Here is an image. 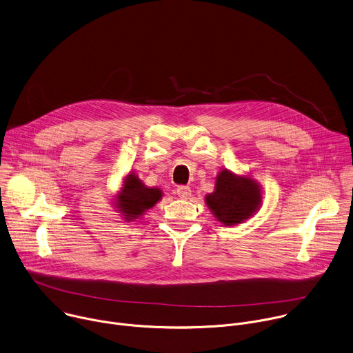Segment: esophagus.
<instances>
[{
  "label": "esophagus",
  "mask_w": 353,
  "mask_h": 353,
  "mask_svg": "<svg viewBox=\"0 0 353 353\" xmlns=\"http://www.w3.org/2000/svg\"><path fill=\"white\" fill-rule=\"evenodd\" d=\"M176 192H177V195H179L180 198L185 199V198H188V196L191 195V188H190L188 185H179L177 190H176Z\"/></svg>",
  "instance_id": "obj_1"
}]
</instances>
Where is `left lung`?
<instances>
[{
	"mask_svg": "<svg viewBox=\"0 0 353 353\" xmlns=\"http://www.w3.org/2000/svg\"><path fill=\"white\" fill-rule=\"evenodd\" d=\"M261 198L256 180L225 169L216 176L215 191L205 196V203L221 223L232 226L253 216L261 205Z\"/></svg>",
	"mask_w": 353,
	"mask_h": 353,
	"instance_id": "left-lung-1",
	"label": "left lung"
}]
</instances>
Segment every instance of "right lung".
Masks as SVG:
<instances>
[{"label":"right lung","instance_id":"obj_1","mask_svg":"<svg viewBox=\"0 0 353 353\" xmlns=\"http://www.w3.org/2000/svg\"><path fill=\"white\" fill-rule=\"evenodd\" d=\"M162 198L161 188H149L146 187L138 176L131 172L123 184L120 194L117 195L116 205L123 214L127 222L139 219L143 212L152 208L158 201Z\"/></svg>","mask_w":353,"mask_h":353}]
</instances>
